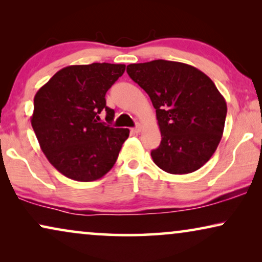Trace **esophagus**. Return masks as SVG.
I'll list each match as a JSON object with an SVG mask.
<instances>
[{
  "label": "esophagus",
  "instance_id": "34e87169",
  "mask_svg": "<svg viewBox=\"0 0 262 262\" xmlns=\"http://www.w3.org/2000/svg\"><path fill=\"white\" fill-rule=\"evenodd\" d=\"M141 131H142V125H139V124L136 127L131 128V132H134V134H139Z\"/></svg>",
  "mask_w": 262,
  "mask_h": 262
}]
</instances>
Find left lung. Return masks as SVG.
Instances as JSON below:
<instances>
[{
  "instance_id": "left-lung-1",
  "label": "left lung",
  "mask_w": 262,
  "mask_h": 262,
  "mask_svg": "<svg viewBox=\"0 0 262 262\" xmlns=\"http://www.w3.org/2000/svg\"><path fill=\"white\" fill-rule=\"evenodd\" d=\"M126 71L149 95L162 136L151 157L170 174L198 170L223 135L227 102L212 80L196 68L156 59L130 64Z\"/></svg>"
}]
</instances>
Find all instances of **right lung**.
I'll use <instances>...</instances> for the list:
<instances>
[{
    "label": "right lung",
    "mask_w": 262,
    "mask_h": 262,
    "mask_svg": "<svg viewBox=\"0 0 262 262\" xmlns=\"http://www.w3.org/2000/svg\"><path fill=\"white\" fill-rule=\"evenodd\" d=\"M125 64L93 63L63 68L34 96L31 124L49 162L64 177L88 182L102 178L116 163L128 128L99 123L114 111L105 95Z\"/></svg>",
    "instance_id": "obj_1"
}]
</instances>
